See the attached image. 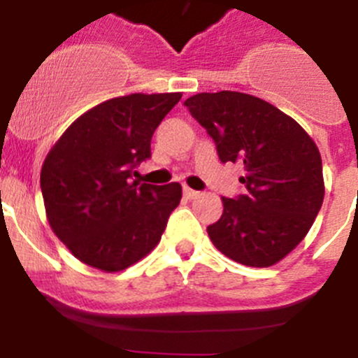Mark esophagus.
Segmentation results:
<instances>
[{"mask_svg": "<svg viewBox=\"0 0 358 358\" xmlns=\"http://www.w3.org/2000/svg\"><path fill=\"white\" fill-rule=\"evenodd\" d=\"M183 196H185L187 199H196V197H199V192H197V190H192L190 187H183Z\"/></svg>", "mask_w": 358, "mask_h": 358, "instance_id": "34e87169", "label": "esophagus"}]
</instances>
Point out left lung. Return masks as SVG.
I'll return each mask as SVG.
<instances>
[{
  "instance_id": "1",
  "label": "left lung",
  "mask_w": 358,
  "mask_h": 358,
  "mask_svg": "<svg viewBox=\"0 0 358 358\" xmlns=\"http://www.w3.org/2000/svg\"><path fill=\"white\" fill-rule=\"evenodd\" d=\"M183 106L213 136L223 162L244 166L239 182L246 192L222 197L223 213L208 227L209 239L241 265H275L305 239L322 206L315 142L291 115L248 93H197Z\"/></svg>"
}]
</instances>
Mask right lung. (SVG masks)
Segmentation results:
<instances>
[{
  "label": "right lung",
  "mask_w": 358,
  "mask_h": 358,
  "mask_svg": "<svg viewBox=\"0 0 358 358\" xmlns=\"http://www.w3.org/2000/svg\"><path fill=\"white\" fill-rule=\"evenodd\" d=\"M182 93H131L79 115L50 149L41 192L53 234L79 262L121 272L161 241L182 185L131 182L150 140Z\"/></svg>",
  "instance_id": "1"
}]
</instances>
